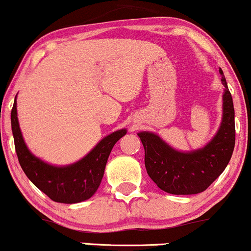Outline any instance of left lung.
<instances>
[{
    "label": "left lung",
    "instance_id": "1",
    "mask_svg": "<svg viewBox=\"0 0 251 251\" xmlns=\"http://www.w3.org/2000/svg\"><path fill=\"white\" fill-rule=\"evenodd\" d=\"M223 118L219 132L202 150L181 153L171 149L158 135L139 133L145 150V166L150 177L164 192L175 195L201 193L227 167L235 146V111L231 93L223 76Z\"/></svg>",
    "mask_w": 251,
    "mask_h": 251
}]
</instances>
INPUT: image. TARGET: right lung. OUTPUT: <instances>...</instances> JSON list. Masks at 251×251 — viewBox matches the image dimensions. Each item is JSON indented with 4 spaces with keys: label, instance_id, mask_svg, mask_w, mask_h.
I'll list each match as a JSON object with an SVG mask.
<instances>
[{
    "label": "right lung",
    "instance_id": "add662e5",
    "mask_svg": "<svg viewBox=\"0 0 251 251\" xmlns=\"http://www.w3.org/2000/svg\"><path fill=\"white\" fill-rule=\"evenodd\" d=\"M11 129L15 150L23 172L45 195L60 203H78L95 194L100 185L114 144L126 134V129L114 132L102 139L80 161L66 167H53L36 158L26 149L17 120L16 99L11 110Z\"/></svg>",
    "mask_w": 251,
    "mask_h": 251
}]
</instances>
